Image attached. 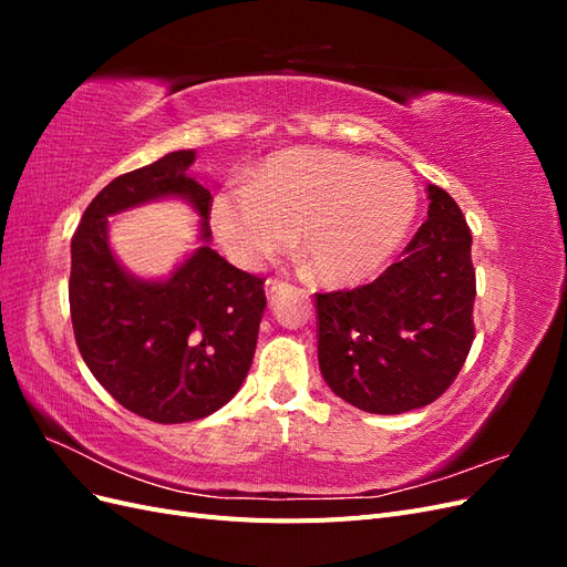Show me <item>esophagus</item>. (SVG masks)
I'll return each instance as SVG.
<instances>
[{"mask_svg":"<svg viewBox=\"0 0 567 567\" xmlns=\"http://www.w3.org/2000/svg\"><path fill=\"white\" fill-rule=\"evenodd\" d=\"M281 288H286V284H284V281H277V279H269V281L265 284V290H267V296H269V298L277 296Z\"/></svg>","mask_w":567,"mask_h":567,"instance_id":"1","label":"esophagus"}]
</instances>
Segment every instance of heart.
Masks as SVG:
<instances>
[{"instance_id": "b5f03b06", "label": "heart", "mask_w": 567, "mask_h": 567, "mask_svg": "<svg viewBox=\"0 0 567 567\" xmlns=\"http://www.w3.org/2000/svg\"><path fill=\"white\" fill-rule=\"evenodd\" d=\"M414 177L398 163L346 151H277L250 184L227 186L210 203V225L229 260L260 269L293 244L326 286H354L400 250L416 217Z\"/></svg>"}]
</instances>
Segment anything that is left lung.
<instances>
[{"label":"left lung","instance_id":"8db88e82","mask_svg":"<svg viewBox=\"0 0 567 567\" xmlns=\"http://www.w3.org/2000/svg\"><path fill=\"white\" fill-rule=\"evenodd\" d=\"M400 262L354 290L317 296L319 369L340 400L404 414L452 385L473 342V236L444 188Z\"/></svg>","mask_w":567,"mask_h":567}]
</instances>
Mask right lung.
Here are the masks:
<instances>
[{
    "label": "right lung",
    "mask_w": 567,
    "mask_h": 567,
    "mask_svg": "<svg viewBox=\"0 0 567 567\" xmlns=\"http://www.w3.org/2000/svg\"><path fill=\"white\" fill-rule=\"evenodd\" d=\"M173 151L115 177L84 210L71 244L73 331L84 364L136 416L188 423L225 406L246 381L267 307L265 281L210 248V192ZM158 199H184L202 217L199 248L167 278L132 275L110 248L107 217Z\"/></svg>",
    "instance_id": "add662e5"
}]
</instances>
